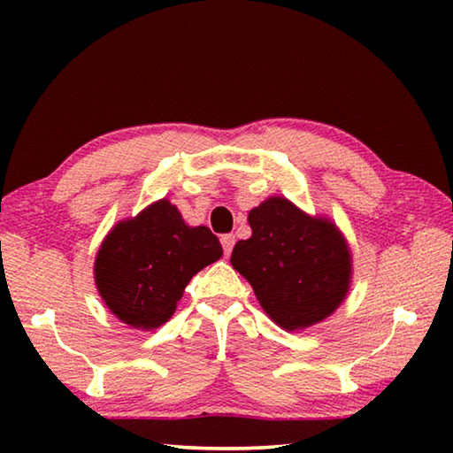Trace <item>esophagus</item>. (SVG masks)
Segmentation results:
<instances>
[{"instance_id":"esophagus-1","label":"esophagus","mask_w":453,"mask_h":453,"mask_svg":"<svg viewBox=\"0 0 453 453\" xmlns=\"http://www.w3.org/2000/svg\"><path fill=\"white\" fill-rule=\"evenodd\" d=\"M219 242H221V245H224V254L226 256L232 254V248H234V243H235V235L234 234H224V235L219 237Z\"/></svg>"}]
</instances>
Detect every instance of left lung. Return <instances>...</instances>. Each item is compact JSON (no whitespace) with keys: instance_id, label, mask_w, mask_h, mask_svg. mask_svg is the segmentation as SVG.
Masks as SVG:
<instances>
[{"instance_id":"8db88e82","label":"left lung","mask_w":453,"mask_h":453,"mask_svg":"<svg viewBox=\"0 0 453 453\" xmlns=\"http://www.w3.org/2000/svg\"><path fill=\"white\" fill-rule=\"evenodd\" d=\"M248 221L251 237L235 243L229 262L267 316L288 332L332 316L351 286V251L334 221L283 196L267 197Z\"/></svg>"}]
</instances>
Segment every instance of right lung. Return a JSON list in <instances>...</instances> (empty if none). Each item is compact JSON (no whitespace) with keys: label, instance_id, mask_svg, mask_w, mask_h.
I'll return each instance as SVG.
<instances>
[{"label":"right lung","instance_id":"add662e5","mask_svg":"<svg viewBox=\"0 0 453 453\" xmlns=\"http://www.w3.org/2000/svg\"><path fill=\"white\" fill-rule=\"evenodd\" d=\"M224 256L210 227H191L170 199L121 219L99 245L94 278L113 316L135 329H156L173 316L183 289Z\"/></svg>","mask_w":453,"mask_h":453}]
</instances>
